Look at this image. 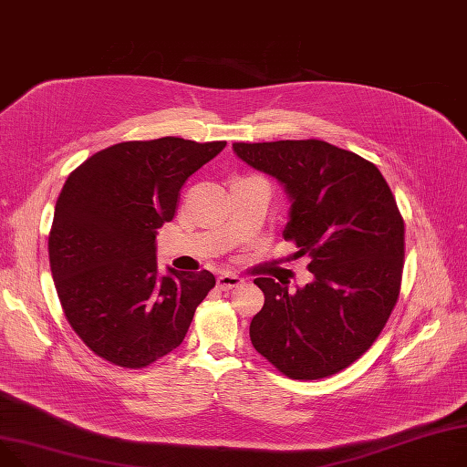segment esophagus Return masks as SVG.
I'll return each instance as SVG.
<instances>
[{"label": "esophagus", "mask_w": 467, "mask_h": 467, "mask_svg": "<svg viewBox=\"0 0 467 467\" xmlns=\"http://www.w3.org/2000/svg\"><path fill=\"white\" fill-rule=\"evenodd\" d=\"M239 285H243V279L234 275V273H223V275L216 279V286L221 290H232L237 288Z\"/></svg>", "instance_id": "esophagus-1"}]
</instances>
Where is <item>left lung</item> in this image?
<instances>
[{
    "label": "left lung",
    "mask_w": 467,
    "mask_h": 467,
    "mask_svg": "<svg viewBox=\"0 0 467 467\" xmlns=\"http://www.w3.org/2000/svg\"><path fill=\"white\" fill-rule=\"evenodd\" d=\"M234 150L285 186L292 205L283 235L311 258L315 275L296 292L254 279L265 301L251 341L290 379L339 373L373 345L400 296L405 228L392 190L375 163L318 140Z\"/></svg>",
    "instance_id": "left-lung-1"
}]
</instances>
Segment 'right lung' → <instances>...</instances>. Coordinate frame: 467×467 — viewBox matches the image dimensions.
<instances>
[{
	"label": "right lung",
	"instance_id": "obj_1",
	"mask_svg": "<svg viewBox=\"0 0 467 467\" xmlns=\"http://www.w3.org/2000/svg\"><path fill=\"white\" fill-rule=\"evenodd\" d=\"M224 147L126 141L67 177L48 234L50 271L69 326L99 358L141 369L182 343L216 281L207 269L160 275L156 230L173 221L188 177Z\"/></svg>",
	"mask_w": 467,
	"mask_h": 467
}]
</instances>
